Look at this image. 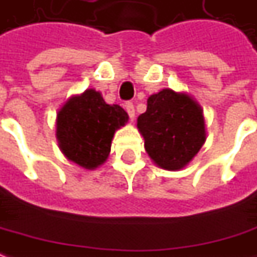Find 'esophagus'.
Instances as JSON below:
<instances>
[{"instance_id": "obj_1", "label": "esophagus", "mask_w": 257, "mask_h": 257, "mask_svg": "<svg viewBox=\"0 0 257 257\" xmlns=\"http://www.w3.org/2000/svg\"><path fill=\"white\" fill-rule=\"evenodd\" d=\"M124 108L125 111L128 113V116H130V118H134V116H136V110H134V104H133L132 101H127L124 104Z\"/></svg>"}]
</instances>
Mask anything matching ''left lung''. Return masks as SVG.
<instances>
[{
    "mask_svg": "<svg viewBox=\"0 0 257 257\" xmlns=\"http://www.w3.org/2000/svg\"><path fill=\"white\" fill-rule=\"evenodd\" d=\"M144 147L158 167L177 171L197 156L205 143V121L197 101L171 89L151 94L137 118Z\"/></svg>",
    "mask_w": 257,
    "mask_h": 257,
    "instance_id": "8db88e82",
    "label": "left lung"
}]
</instances>
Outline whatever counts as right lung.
Wrapping results in <instances>:
<instances>
[{"mask_svg":"<svg viewBox=\"0 0 257 257\" xmlns=\"http://www.w3.org/2000/svg\"><path fill=\"white\" fill-rule=\"evenodd\" d=\"M128 116L118 104H107L93 89L70 97L56 118V139L62 153L77 165L94 170L110 153L117 128Z\"/></svg>","mask_w":257,"mask_h":257,"instance_id":"right-lung-1","label":"right lung"}]
</instances>
